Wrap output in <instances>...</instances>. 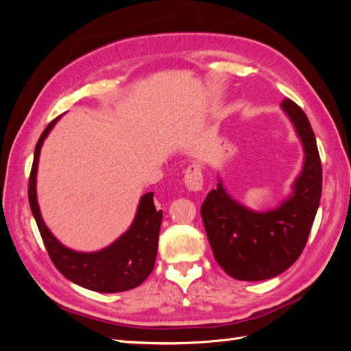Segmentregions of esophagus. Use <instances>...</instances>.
<instances>
[{
  "label": "esophagus",
  "instance_id": "obj_1",
  "mask_svg": "<svg viewBox=\"0 0 351 351\" xmlns=\"http://www.w3.org/2000/svg\"><path fill=\"white\" fill-rule=\"evenodd\" d=\"M184 183L187 189L193 190V192L202 190V187H204V174H202V168L199 164H190L186 168Z\"/></svg>",
  "mask_w": 351,
  "mask_h": 351
}]
</instances>
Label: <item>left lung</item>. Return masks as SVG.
I'll list each match as a JSON object with an SVG mask.
<instances>
[{
  "label": "left lung",
  "instance_id": "8db88e82",
  "mask_svg": "<svg viewBox=\"0 0 351 351\" xmlns=\"http://www.w3.org/2000/svg\"><path fill=\"white\" fill-rule=\"evenodd\" d=\"M281 107L304 147L303 171L293 196L274 210L253 212L231 199L218 183L200 206L215 261L230 277L241 281L274 278L299 259L322 195V165L309 119L289 98Z\"/></svg>",
  "mask_w": 351,
  "mask_h": 351
}]
</instances>
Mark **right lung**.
<instances>
[{
  "mask_svg": "<svg viewBox=\"0 0 351 351\" xmlns=\"http://www.w3.org/2000/svg\"><path fill=\"white\" fill-rule=\"evenodd\" d=\"M56 121L57 119L47 125L36 143L27 186L29 205L49 259L67 280L88 290L99 293L132 290L141 285L154 269L162 210L155 208L154 193L149 192L142 196L136 218L129 231L124 232L107 249L95 253H77L62 246L51 234L40 218L35 187L40 146Z\"/></svg>",
  "mask_w": 351,
  "mask_h": 351,
  "instance_id": "1",
  "label": "right lung"
}]
</instances>
